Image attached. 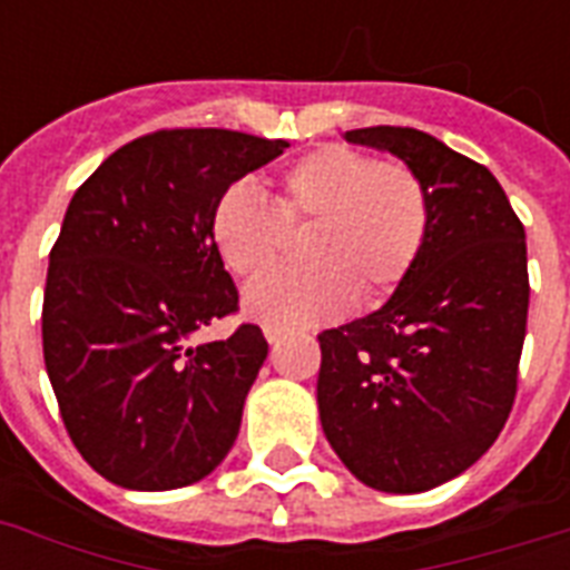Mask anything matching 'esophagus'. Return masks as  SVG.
I'll list each match as a JSON object with an SVG mask.
<instances>
[{"instance_id":"esophagus-1","label":"esophagus","mask_w":570,"mask_h":570,"mask_svg":"<svg viewBox=\"0 0 570 570\" xmlns=\"http://www.w3.org/2000/svg\"><path fill=\"white\" fill-rule=\"evenodd\" d=\"M263 334H266V340L272 343V346H275V343H281V337H284V331L272 328V325H266V328H263Z\"/></svg>"}]
</instances>
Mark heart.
<instances>
[{
	"mask_svg": "<svg viewBox=\"0 0 570 570\" xmlns=\"http://www.w3.org/2000/svg\"><path fill=\"white\" fill-rule=\"evenodd\" d=\"M425 180L399 159L361 147L320 145L277 177L275 206L233 183L213 206L209 236L236 277L257 275L284 250L286 230L311 227L304 268H272L245 289V313L272 328H313L340 320L355 293L381 302L414 272L432 236Z\"/></svg>",
	"mask_w": 570,
	"mask_h": 570,
	"instance_id": "heart-1",
	"label": "heart"
}]
</instances>
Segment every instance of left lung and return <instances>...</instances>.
<instances>
[{"instance_id": "obj_1", "label": "left lung", "mask_w": 570, "mask_h": 570, "mask_svg": "<svg viewBox=\"0 0 570 570\" xmlns=\"http://www.w3.org/2000/svg\"><path fill=\"white\" fill-rule=\"evenodd\" d=\"M432 191L414 272L364 320L322 331V432L364 485L416 494L450 482L503 432L527 337V233L485 165L411 127L348 129Z\"/></svg>"}]
</instances>
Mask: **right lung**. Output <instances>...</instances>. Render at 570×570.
I'll use <instances>...</instances> for the list:
<instances>
[{"label":"right lung","instance_id":"obj_1","mask_svg":"<svg viewBox=\"0 0 570 570\" xmlns=\"http://www.w3.org/2000/svg\"><path fill=\"white\" fill-rule=\"evenodd\" d=\"M286 141L156 129L76 189L49 250L43 361L70 441L100 476L171 491L230 452L268 343L257 325L191 346L239 311L209 236L224 189Z\"/></svg>","mask_w":570,"mask_h":570}]
</instances>
